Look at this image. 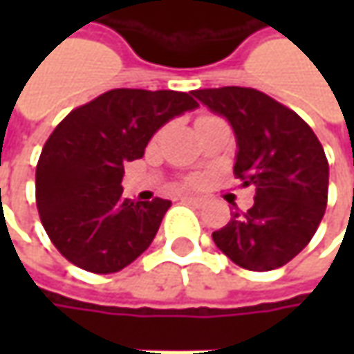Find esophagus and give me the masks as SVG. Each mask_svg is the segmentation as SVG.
Masks as SVG:
<instances>
[{
	"mask_svg": "<svg viewBox=\"0 0 354 354\" xmlns=\"http://www.w3.org/2000/svg\"><path fill=\"white\" fill-rule=\"evenodd\" d=\"M183 201L185 203H191V205H203V203H205V198L195 197V195H185Z\"/></svg>",
	"mask_w": 354,
	"mask_h": 354,
	"instance_id": "esophagus-1",
	"label": "esophagus"
}]
</instances>
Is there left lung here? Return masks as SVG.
Instances as JSON below:
<instances>
[{"label":"left lung","instance_id":"obj_1","mask_svg":"<svg viewBox=\"0 0 354 354\" xmlns=\"http://www.w3.org/2000/svg\"><path fill=\"white\" fill-rule=\"evenodd\" d=\"M236 138L234 175L254 185V205L212 232L234 264L268 272L288 264L313 238L327 207L329 163L301 118L264 92L242 86L195 90Z\"/></svg>","mask_w":354,"mask_h":354}]
</instances>
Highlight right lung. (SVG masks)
<instances>
[{
  "mask_svg": "<svg viewBox=\"0 0 354 354\" xmlns=\"http://www.w3.org/2000/svg\"><path fill=\"white\" fill-rule=\"evenodd\" d=\"M195 108L187 92L116 88L55 128L37 163V209L68 262L114 274L149 248L171 201L122 197L124 165L142 159L157 129Z\"/></svg>",
  "mask_w": 354,
  "mask_h": 354,
  "instance_id": "1",
  "label": "right lung"
}]
</instances>
